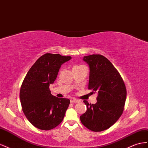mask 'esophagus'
<instances>
[{"label": "esophagus", "instance_id": "34e87169", "mask_svg": "<svg viewBox=\"0 0 148 148\" xmlns=\"http://www.w3.org/2000/svg\"><path fill=\"white\" fill-rule=\"evenodd\" d=\"M80 102V100H77V99H75V98H73L71 99V103H78Z\"/></svg>", "mask_w": 148, "mask_h": 148}]
</instances>
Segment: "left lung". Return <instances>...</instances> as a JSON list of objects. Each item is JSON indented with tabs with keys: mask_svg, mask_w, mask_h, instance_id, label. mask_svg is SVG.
<instances>
[{
	"mask_svg": "<svg viewBox=\"0 0 148 148\" xmlns=\"http://www.w3.org/2000/svg\"><path fill=\"white\" fill-rule=\"evenodd\" d=\"M90 68L88 88L97 92V102L84 100L87 111L80 116L81 123L92 132L109 128L123 113L126 89L120 73L107 58L100 54L84 56Z\"/></svg>",
	"mask_w": 148,
	"mask_h": 148,
	"instance_id": "1",
	"label": "left lung"
}]
</instances>
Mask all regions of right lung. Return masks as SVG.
Returning <instances> with one entry per match:
<instances>
[{"instance_id": "add662e5", "label": "right lung", "mask_w": 148, "mask_h": 148, "mask_svg": "<svg viewBox=\"0 0 148 148\" xmlns=\"http://www.w3.org/2000/svg\"><path fill=\"white\" fill-rule=\"evenodd\" d=\"M71 56L46 53L29 69L21 86L20 99L28 120L36 128L50 130L64 119L70 100L51 94L49 85L55 81L61 66Z\"/></svg>"}]
</instances>
